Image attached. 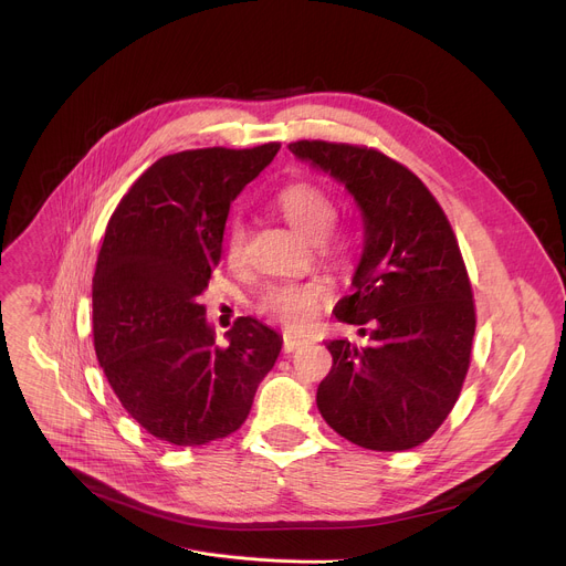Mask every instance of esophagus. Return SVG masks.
I'll return each instance as SVG.
<instances>
[{
  "instance_id": "1",
  "label": "esophagus",
  "mask_w": 566,
  "mask_h": 566,
  "mask_svg": "<svg viewBox=\"0 0 566 566\" xmlns=\"http://www.w3.org/2000/svg\"><path fill=\"white\" fill-rule=\"evenodd\" d=\"M306 343H308L306 338H300V336H293V334H284V352H286V354H291V352L304 347Z\"/></svg>"
}]
</instances>
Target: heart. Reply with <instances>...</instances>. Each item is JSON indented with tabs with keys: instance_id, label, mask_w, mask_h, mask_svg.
Wrapping results in <instances>:
<instances>
[{
	"instance_id": "1",
	"label": "heart",
	"mask_w": 566,
	"mask_h": 566,
	"mask_svg": "<svg viewBox=\"0 0 566 566\" xmlns=\"http://www.w3.org/2000/svg\"><path fill=\"white\" fill-rule=\"evenodd\" d=\"M275 206L286 217L291 226H295L304 237L317 239L327 255L345 258L349 251V237L345 232L329 230L336 219V201L317 184L311 181H295L284 186L277 197ZM247 239L249 228L241 217H230L223 230V253L232 266H239L247 258ZM329 300V286L319 280L306 282H277L271 284L258 306L264 315L280 319L282 325L291 329H300L313 319L322 302Z\"/></svg>"
}]
</instances>
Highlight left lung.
Instances as JSON below:
<instances>
[{
    "label": "left lung",
    "instance_id": "1",
    "mask_svg": "<svg viewBox=\"0 0 566 566\" xmlns=\"http://www.w3.org/2000/svg\"><path fill=\"white\" fill-rule=\"evenodd\" d=\"M289 149L345 184L363 212L356 291L336 317L369 343H327L334 365L317 410L360 448H417L452 412L470 367L476 315L452 226L426 184L374 147L297 140Z\"/></svg>",
    "mask_w": 566,
    "mask_h": 566
}]
</instances>
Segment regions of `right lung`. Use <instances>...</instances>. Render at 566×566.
I'll return each instance as SVG.
<instances>
[{
	"label": "right lung",
	"instance_id": "add662e5",
	"mask_svg": "<svg viewBox=\"0 0 566 566\" xmlns=\"http://www.w3.org/2000/svg\"><path fill=\"white\" fill-rule=\"evenodd\" d=\"M203 147L158 158L116 206L92 286L94 347L125 412L172 446H206L247 421L282 338L237 317L223 347L199 295L221 260L230 201L277 154Z\"/></svg>",
	"mask_w": 566,
	"mask_h": 566
}]
</instances>
